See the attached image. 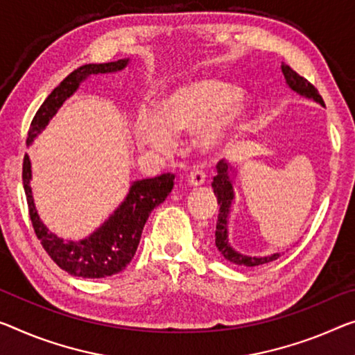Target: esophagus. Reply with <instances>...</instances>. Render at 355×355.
Listing matches in <instances>:
<instances>
[{
  "instance_id": "obj_1",
  "label": "esophagus",
  "mask_w": 355,
  "mask_h": 355,
  "mask_svg": "<svg viewBox=\"0 0 355 355\" xmlns=\"http://www.w3.org/2000/svg\"><path fill=\"white\" fill-rule=\"evenodd\" d=\"M187 182L190 187H200V185H203L206 182V174L200 170H193L190 171L189 178H187Z\"/></svg>"
}]
</instances>
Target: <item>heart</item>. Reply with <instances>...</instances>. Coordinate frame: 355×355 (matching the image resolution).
<instances>
[{
	"mask_svg": "<svg viewBox=\"0 0 355 355\" xmlns=\"http://www.w3.org/2000/svg\"><path fill=\"white\" fill-rule=\"evenodd\" d=\"M243 92L217 79H201L173 90L160 109H141L135 119V139L141 149L168 155L178 135L201 133V146L211 149L225 136L241 132L244 114L236 107Z\"/></svg>",
	"mask_w": 355,
	"mask_h": 355,
	"instance_id": "1",
	"label": "heart"
}]
</instances>
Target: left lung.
Masks as SVG:
<instances>
[{
  "label": "left lung",
  "mask_w": 355,
  "mask_h": 355,
  "mask_svg": "<svg viewBox=\"0 0 355 355\" xmlns=\"http://www.w3.org/2000/svg\"><path fill=\"white\" fill-rule=\"evenodd\" d=\"M282 74H284L287 85L291 87L293 92H297L298 95L311 98V100L318 101L319 105L324 106L322 96L319 95V92L315 87L308 83L306 79L302 78L298 73H295L291 67L282 63L281 64ZM234 170L233 168L220 160L217 163V174L212 181V189H214V195L217 196V203H219V216H217V225H216V248L219 249V252L225 257L228 261H232L234 265H244V266H259L263 263H270V261L276 260L281 254H271L266 257H250V255L239 254L238 250H234L230 246L228 241V214H230L232 201L234 198L233 193V176Z\"/></svg>",
  "instance_id": "obj_1"
}]
</instances>
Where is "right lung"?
Returning <instances> with one entry per match:
<instances>
[{
	"label": "right lung",
	"instance_id": "obj_1",
	"mask_svg": "<svg viewBox=\"0 0 355 355\" xmlns=\"http://www.w3.org/2000/svg\"><path fill=\"white\" fill-rule=\"evenodd\" d=\"M128 62V58H123L109 63L84 64V67L74 69L52 90V94L37 109L30 125L26 146H30L33 139L46 128V125L55 116L60 106L79 89L80 83H84L89 76L116 73L127 67ZM21 179H24L30 219L42 248L60 268L73 276L89 277V279H100V277L117 275L127 268L138 249L141 233L149 219V214L155 206L165 201L174 185V174L171 173L135 181L128 190L127 198L98 230L80 241H73V239H63L49 232V228L37 216L30 187L31 163L26 154L24 157Z\"/></svg>",
	"mask_w": 355,
	"mask_h": 355
}]
</instances>
